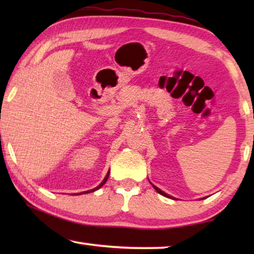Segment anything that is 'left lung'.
Instances as JSON below:
<instances>
[{"label": "left lung", "instance_id": "1", "mask_svg": "<svg viewBox=\"0 0 254 254\" xmlns=\"http://www.w3.org/2000/svg\"><path fill=\"white\" fill-rule=\"evenodd\" d=\"M150 184H151V183H150ZM151 185H152V187H153L154 189H156V191H157V192H159V194H160V195H162V196H165V197H168V198H171V199H176V198H175V197H173V196H170V195H168V194H166V192H165V191H162L160 188H158L157 186H154V185H153V184H151ZM201 199H203V198H201Z\"/></svg>", "mask_w": 254, "mask_h": 254}]
</instances>
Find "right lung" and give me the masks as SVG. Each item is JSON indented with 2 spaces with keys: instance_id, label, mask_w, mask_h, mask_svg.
<instances>
[{
  "instance_id": "obj_1",
  "label": "right lung",
  "mask_w": 254,
  "mask_h": 254,
  "mask_svg": "<svg viewBox=\"0 0 254 254\" xmlns=\"http://www.w3.org/2000/svg\"><path fill=\"white\" fill-rule=\"evenodd\" d=\"M109 175H110V170L107 171V174H106V176H105V178L103 179V182L98 185L97 187H95V188H93V189H91V190H86V191H83V192H78V194H74V195H81V194H88V192H93V191H95V190H97V189H100L103 185H104L105 183H106V180L109 179Z\"/></svg>"
}]
</instances>
